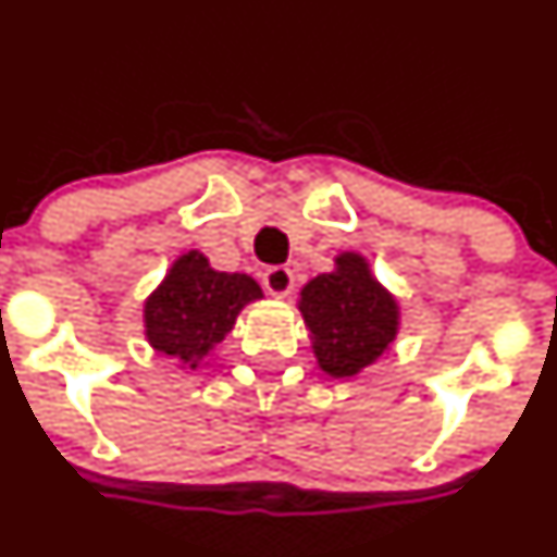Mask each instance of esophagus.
Returning <instances> with one entry per match:
<instances>
[{"label":"esophagus","instance_id":"esophagus-1","mask_svg":"<svg viewBox=\"0 0 557 557\" xmlns=\"http://www.w3.org/2000/svg\"><path fill=\"white\" fill-rule=\"evenodd\" d=\"M263 288L274 299H285L290 294V288H294V272L288 267L267 269V274H263Z\"/></svg>","mask_w":557,"mask_h":557}]
</instances>
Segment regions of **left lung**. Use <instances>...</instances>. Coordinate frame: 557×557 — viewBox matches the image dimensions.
<instances>
[{
	"instance_id": "left-lung-1",
	"label": "left lung",
	"mask_w": 557,
	"mask_h": 557,
	"mask_svg": "<svg viewBox=\"0 0 557 557\" xmlns=\"http://www.w3.org/2000/svg\"><path fill=\"white\" fill-rule=\"evenodd\" d=\"M296 307L310 331L314 361L334 380L358 377L377 363L401 329L398 299L356 250H342L331 272L312 277Z\"/></svg>"
}]
</instances>
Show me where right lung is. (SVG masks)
Masks as SVG:
<instances>
[{
    "label": "right lung",
    "instance_id": "obj_1",
    "mask_svg": "<svg viewBox=\"0 0 557 557\" xmlns=\"http://www.w3.org/2000/svg\"><path fill=\"white\" fill-rule=\"evenodd\" d=\"M258 299L263 290L250 274L218 272L205 252L188 250L174 258L159 288L145 299V339L180 369L196 372L207 367V356L226 339L239 312Z\"/></svg>",
    "mask_w": 557,
    "mask_h": 557
}]
</instances>
